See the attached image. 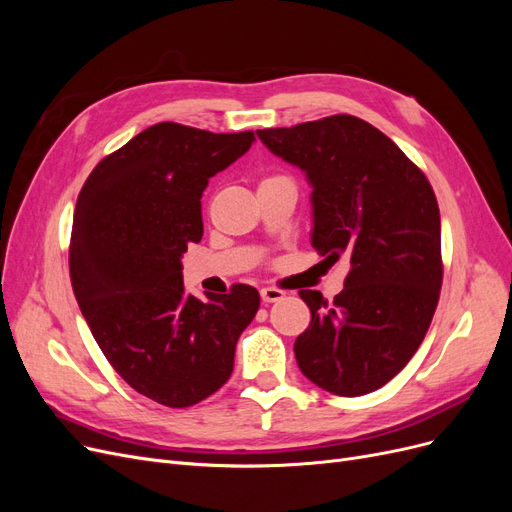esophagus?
Masks as SVG:
<instances>
[{
    "instance_id": "obj_1",
    "label": "esophagus",
    "mask_w": 512,
    "mask_h": 512,
    "mask_svg": "<svg viewBox=\"0 0 512 512\" xmlns=\"http://www.w3.org/2000/svg\"><path fill=\"white\" fill-rule=\"evenodd\" d=\"M284 297H286V292H284V290H280V288H271V286H267V288H262V290H260V299L265 301V303L282 301Z\"/></svg>"
}]
</instances>
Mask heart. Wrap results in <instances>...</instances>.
I'll list each match as a JSON object with an SVG mask.
<instances>
[{
	"label": "heart",
	"instance_id": "heart-1",
	"mask_svg": "<svg viewBox=\"0 0 512 512\" xmlns=\"http://www.w3.org/2000/svg\"><path fill=\"white\" fill-rule=\"evenodd\" d=\"M277 177H280V175H269V177H265V179L260 181V185H262V183H267V181H271V179H277Z\"/></svg>",
	"mask_w": 512,
	"mask_h": 512
}]
</instances>
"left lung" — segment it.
Listing matches in <instances>:
<instances>
[{"instance_id": "8db88e82", "label": "left lung", "mask_w": 512, "mask_h": 512, "mask_svg": "<svg viewBox=\"0 0 512 512\" xmlns=\"http://www.w3.org/2000/svg\"><path fill=\"white\" fill-rule=\"evenodd\" d=\"M256 134L312 183V245L329 262L350 260L331 303L299 290L312 312L294 342L299 369L333 395L376 391L408 365L438 307L444 269L431 183L389 136L352 115Z\"/></svg>"}]
</instances>
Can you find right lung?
I'll return each mask as SVG.
<instances>
[{
	"label": "right lung",
	"instance_id": "add662e5",
	"mask_svg": "<svg viewBox=\"0 0 512 512\" xmlns=\"http://www.w3.org/2000/svg\"><path fill=\"white\" fill-rule=\"evenodd\" d=\"M252 130L213 134L162 121L98 162L76 200L74 297L106 361L134 391L188 408L230 378L260 294L185 292L181 256L203 237L200 196L252 147Z\"/></svg>",
	"mask_w": 512,
	"mask_h": 512
}]
</instances>
